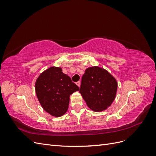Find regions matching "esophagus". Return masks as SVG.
Listing matches in <instances>:
<instances>
[{
    "label": "esophagus",
    "mask_w": 156,
    "mask_h": 156,
    "mask_svg": "<svg viewBox=\"0 0 156 156\" xmlns=\"http://www.w3.org/2000/svg\"><path fill=\"white\" fill-rule=\"evenodd\" d=\"M76 84H77V85L79 87H80V86H81V82H80V81H78Z\"/></svg>",
    "instance_id": "1"
}]
</instances>
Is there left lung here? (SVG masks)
Here are the masks:
<instances>
[{"label": "left lung", "mask_w": 156, "mask_h": 156, "mask_svg": "<svg viewBox=\"0 0 156 156\" xmlns=\"http://www.w3.org/2000/svg\"><path fill=\"white\" fill-rule=\"evenodd\" d=\"M118 88L116 79L107 70L89 67L83 75L79 92L91 110L101 112L115 100Z\"/></svg>", "instance_id": "1"}]
</instances>
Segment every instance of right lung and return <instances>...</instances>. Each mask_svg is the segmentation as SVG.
<instances>
[{"label":"right lung","instance_id":"1","mask_svg":"<svg viewBox=\"0 0 156 156\" xmlns=\"http://www.w3.org/2000/svg\"><path fill=\"white\" fill-rule=\"evenodd\" d=\"M79 90L60 67L52 66L37 78L35 91L41 106L51 115L59 117L68 109L70 95Z\"/></svg>","mask_w":156,"mask_h":156}]
</instances>
